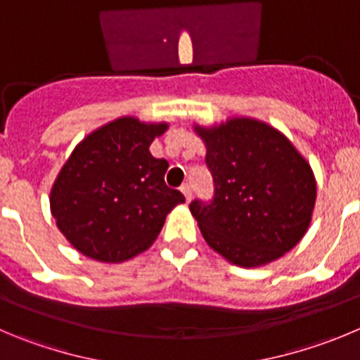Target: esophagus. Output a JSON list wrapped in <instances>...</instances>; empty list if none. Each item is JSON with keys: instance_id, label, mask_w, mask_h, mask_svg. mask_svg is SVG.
Returning a JSON list of instances; mask_svg holds the SVG:
<instances>
[{"instance_id": "esophagus-1", "label": "esophagus", "mask_w": 360, "mask_h": 360, "mask_svg": "<svg viewBox=\"0 0 360 360\" xmlns=\"http://www.w3.org/2000/svg\"><path fill=\"white\" fill-rule=\"evenodd\" d=\"M181 191H183V195H184V199H186V202H190V199H191V188H190V184H184V186L181 188Z\"/></svg>"}]
</instances>
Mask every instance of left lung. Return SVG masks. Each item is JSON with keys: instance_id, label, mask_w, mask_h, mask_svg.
Returning a JSON list of instances; mask_svg holds the SVG:
<instances>
[{"instance_id": "obj_1", "label": "left lung", "mask_w": 360, "mask_h": 360, "mask_svg": "<svg viewBox=\"0 0 360 360\" xmlns=\"http://www.w3.org/2000/svg\"><path fill=\"white\" fill-rule=\"evenodd\" d=\"M193 129L214 181L210 204H190L206 243L241 268L264 266L290 252L307 233L316 204L307 160L281 131L250 117Z\"/></svg>"}]
</instances>
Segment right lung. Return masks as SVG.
<instances>
[{"label": "right lung", "mask_w": 360, "mask_h": 360, "mask_svg": "<svg viewBox=\"0 0 360 360\" xmlns=\"http://www.w3.org/2000/svg\"><path fill=\"white\" fill-rule=\"evenodd\" d=\"M167 122L120 117L74 147L49 195L56 227L83 256L124 263L156 241L165 218L184 202L165 184L169 161L149 147Z\"/></svg>", "instance_id": "add662e5"}]
</instances>
